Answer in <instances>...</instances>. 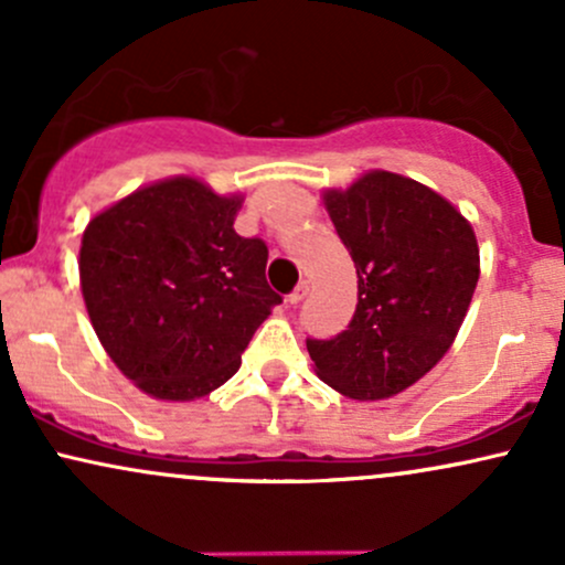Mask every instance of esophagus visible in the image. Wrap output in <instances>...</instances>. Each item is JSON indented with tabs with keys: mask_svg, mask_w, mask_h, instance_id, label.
Returning a JSON list of instances; mask_svg holds the SVG:
<instances>
[{
	"mask_svg": "<svg viewBox=\"0 0 565 565\" xmlns=\"http://www.w3.org/2000/svg\"><path fill=\"white\" fill-rule=\"evenodd\" d=\"M305 295H308V281H300V284H297V287H295V291H291V295L287 297V305L302 302Z\"/></svg>",
	"mask_w": 565,
	"mask_h": 565,
	"instance_id": "34e87169",
	"label": "esophagus"
}]
</instances>
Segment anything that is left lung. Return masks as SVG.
I'll return each instance as SVG.
<instances>
[{
  "instance_id": "8db88e82",
  "label": "left lung",
  "mask_w": 565,
  "mask_h": 565,
  "mask_svg": "<svg viewBox=\"0 0 565 565\" xmlns=\"http://www.w3.org/2000/svg\"><path fill=\"white\" fill-rule=\"evenodd\" d=\"M359 274L345 332L305 340L316 374L355 401H380L425 377L468 316L481 260L470 223L436 191L374 170L323 193Z\"/></svg>"
}]
</instances>
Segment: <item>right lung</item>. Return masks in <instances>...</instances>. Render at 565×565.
I'll return each instance as SVG.
<instances>
[{
    "instance_id": "obj_1",
    "label": "right lung",
    "mask_w": 565,
    "mask_h": 565,
    "mask_svg": "<svg viewBox=\"0 0 565 565\" xmlns=\"http://www.w3.org/2000/svg\"><path fill=\"white\" fill-rule=\"evenodd\" d=\"M238 210L242 196L170 178L84 231L79 278L97 340L153 398L193 401L228 382L281 302L265 281L268 246L233 231Z\"/></svg>"
}]
</instances>
